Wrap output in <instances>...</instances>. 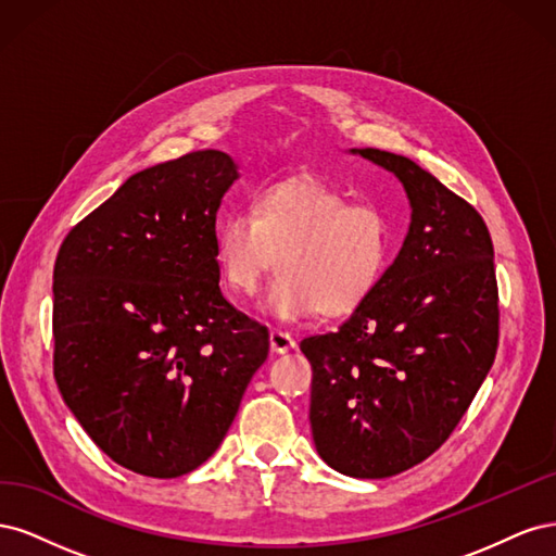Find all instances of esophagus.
Listing matches in <instances>:
<instances>
[{"label": "esophagus", "mask_w": 556, "mask_h": 556, "mask_svg": "<svg viewBox=\"0 0 556 556\" xmlns=\"http://www.w3.org/2000/svg\"><path fill=\"white\" fill-rule=\"evenodd\" d=\"M268 345H271V352H276V355H285V352L294 350V339L288 331L274 329L271 333H268Z\"/></svg>", "instance_id": "obj_1"}]
</instances>
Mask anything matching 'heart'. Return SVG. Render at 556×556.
Returning <instances> with one entry per match:
<instances>
[{
	"label": "heart",
	"mask_w": 556,
	"mask_h": 556,
	"mask_svg": "<svg viewBox=\"0 0 556 556\" xmlns=\"http://www.w3.org/2000/svg\"><path fill=\"white\" fill-rule=\"evenodd\" d=\"M392 252V225L374 204H348L325 180H282L248 211H229L215 227V260L231 294L250 299L266 276H280L264 313L296 323L323 308L355 311L371 294Z\"/></svg>",
	"instance_id": "obj_1"
}]
</instances>
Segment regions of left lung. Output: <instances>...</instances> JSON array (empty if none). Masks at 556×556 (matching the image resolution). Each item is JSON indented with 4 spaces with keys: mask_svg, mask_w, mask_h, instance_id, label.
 Returning <instances> with one entry per match:
<instances>
[{
    "mask_svg": "<svg viewBox=\"0 0 556 556\" xmlns=\"http://www.w3.org/2000/svg\"><path fill=\"white\" fill-rule=\"evenodd\" d=\"M350 153L396 176L410 225L371 294L301 352L313 366L319 457L374 480L425 462L459 425L496 357L498 292L490 231L473 206L408 157Z\"/></svg>",
    "mask_w": 556,
    "mask_h": 556,
    "instance_id": "8db88e82",
    "label": "left lung"
}]
</instances>
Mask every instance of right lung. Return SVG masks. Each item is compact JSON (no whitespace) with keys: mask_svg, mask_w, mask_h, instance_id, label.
<instances>
[{"mask_svg":"<svg viewBox=\"0 0 556 556\" xmlns=\"http://www.w3.org/2000/svg\"><path fill=\"white\" fill-rule=\"evenodd\" d=\"M237 178L220 150L150 166L58 252L60 394L97 447L139 476L204 464L268 355V329L225 299L215 260V217Z\"/></svg>","mask_w":556,"mask_h":556,"instance_id":"obj_1","label":"right lung"}]
</instances>
